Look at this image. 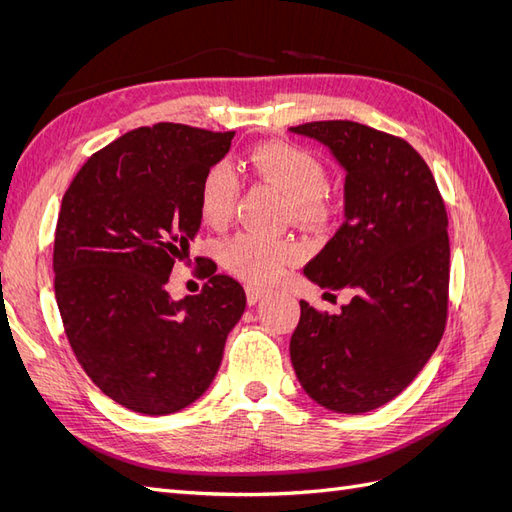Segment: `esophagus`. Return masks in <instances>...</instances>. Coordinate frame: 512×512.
I'll return each mask as SVG.
<instances>
[{"instance_id":"esophagus-1","label":"esophagus","mask_w":512,"mask_h":512,"mask_svg":"<svg viewBox=\"0 0 512 512\" xmlns=\"http://www.w3.org/2000/svg\"><path fill=\"white\" fill-rule=\"evenodd\" d=\"M245 292H247V303H250V305L258 303V301L267 294L265 288H258V286H247Z\"/></svg>"}]
</instances>
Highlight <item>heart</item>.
I'll return each instance as SVG.
<instances>
[{"label":"heart","mask_w":512,"mask_h":512,"mask_svg":"<svg viewBox=\"0 0 512 512\" xmlns=\"http://www.w3.org/2000/svg\"><path fill=\"white\" fill-rule=\"evenodd\" d=\"M256 177L275 185L288 198L292 220L303 224L322 222L329 205L327 166L307 147L271 141L256 145L245 156ZM239 200V181L228 164H213L198 185V211L211 228H224L235 215ZM299 247L286 239H271L258 232H239L222 250V260L230 273L250 284H269L286 267L299 260Z\"/></svg>","instance_id":"heart-1"}]
</instances>
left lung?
Here are the masks:
<instances>
[{
    "mask_svg": "<svg viewBox=\"0 0 512 512\" xmlns=\"http://www.w3.org/2000/svg\"><path fill=\"white\" fill-rule=\"evenodd\" d=\"M346 168V222L305 275L354 290L342 314L301 301L290 359L320 406L359 414L389 404L438 348L448 314V215L427 162L408 141L356 121L290 128Z\"/></svg>",
    "mask_w": 512,
    "mask_h": 512,
    "instance_id": "8db88e82",
    "label": "left lung"
}]
</instances>
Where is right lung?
<instances>
[{
  "instance_id": "1",
  "label": "right lung",
  "mask_w": 512,
  "mask_h": 512,
  "mask_svg": "<svg viewBox=\"0 0 512 512\" xmlns=\"http://www.w3.org/2000/svg\"><path fill=\"white\" fill-rule=\"evenodd\" d=\"M235 132L156 123L91 156L61 200L55 297L70 348L98 389L141 414H173L218 374L245 290L207 271L194 297L166 290L200 228L198 185Z\"/></svg>"
}]
</instances>
